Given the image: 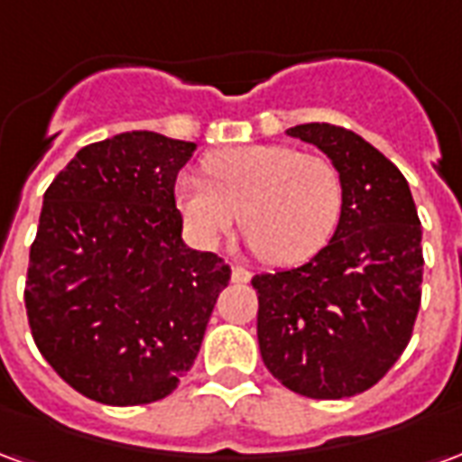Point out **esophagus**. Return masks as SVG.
<instances>
[{
  "label": "esophagus",
  "instance_id": "34e87169",
  "mask_svg": "<svg viewBox=\"0 0 462 462\" xmlns=\"http://www.w3.org/2000/svg\"><path fill=\"white\" fill-rule=\"evenodd\" d=\"M252 280V272L245 270V267H232V282H237V284H247Z\"/></svg>",
  "mask_w": 462,
  "mask_h": 462
}]
</instances>
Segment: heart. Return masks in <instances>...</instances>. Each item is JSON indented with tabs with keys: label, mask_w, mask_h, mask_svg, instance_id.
I'll use <instances>...</instances> for the list:
<instances>
[{
	"label": "heart",
	"mask_w": 462,
	"mask_h": 462,
	"mask_svg": "<svg viewBox=\"0 0 462 462\" xmlns=\"http://www.w3.org/2000/svg\"><path fill=\"white\" fill-rule=\"evenodd\" d=\"M208 180L180 175L175 205L192 237L217 247L242 220L250 247L272 264L311 260L331 240L344 208L339 171L321 155L257 143L208 155Z\"/></svg>",
	"instance_id": "1"
}]
</instances>
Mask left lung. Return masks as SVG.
Masks as SVG:
<instances>
[{"label": "left lung", "instance_id": "obj_1", "mask_svg": "<svg viewBox=\"0 0 462 462\" xmlns=\"http://www.w3.org/2000/svg\"><path fill=\"white\" fill-rule=\"evenodd\" d=\"M287 135L329 158L344 208L307 264L252 277L262 361L300 396H356L383 378L413 331L423 282L416 202L401 171L358 133L301 123Z\"/></svg>", "mask_w": 462, "mask_h": 462}]
</instances>
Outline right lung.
Returning a JSON list of instances; mask_svg holds the SVG:
<instances>
[{"instance_id":"obj_1","label":"right lung","mask_w":462,"mask_h":462,"mask_svg":"<svg viewBox=\"0 0 462 462\" xmlns=\"http://www.w3.org/2000/svg\"><path fill=\"white\" fill-rule=\"evenodd\" d=\"M195 143L118 133L76 152L44 192L26 317L69 386L108 406L175 391L230 267L182 242L175 178Z\"/></svg>"}]
</instances>
